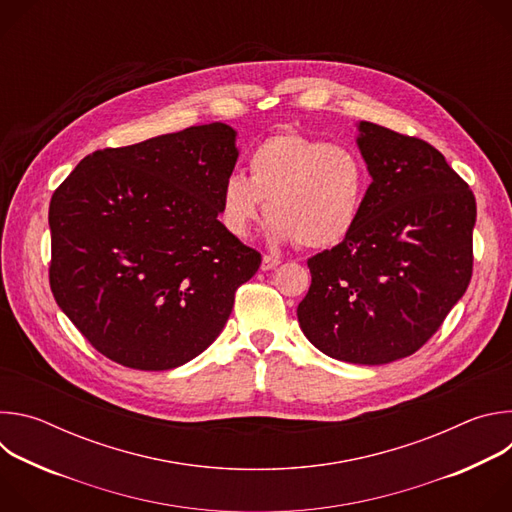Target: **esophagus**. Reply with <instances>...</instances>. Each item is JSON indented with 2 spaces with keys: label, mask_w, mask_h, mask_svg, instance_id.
Wrapping results in <instances>:
<instances>
[{
  "label": "esophagus",
  "mask_w": 512,
  "mask_h": 512,
  "mask_svg": "<svg viewBox=\"0 0 512 512\" xmlns=\"http://www.w3.org/2000/svg\"><path fill=\"white\" fill-rule=\"evenodd\" d=\"M279 263H281V261H279L277 257L265 255V257H263V261H261V269H263V271H269V269H275Z\"/></svg>",
  "instance_id": "1"
}]
</instances>
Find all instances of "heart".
Segmentation results:
<instances>
[{
  "instance_id": "1",
  "label": "heart",
  "mask_w": 512,
  "mask_h": 512,
  "mask_svg": "<svg viewBox=\"0 0 512 512\" xmlns=\"http://www.w3.org/2000/svg\"><path fill=\"white\" fill-rule=\"evenodd\" d=\"M249 178L227 176L218 218L235 239H249L267 210L273 241L328 249L356 227L369 190V170L348 145L298 131L263 139L249 156Z\"/></svg>"
}]
</instances>
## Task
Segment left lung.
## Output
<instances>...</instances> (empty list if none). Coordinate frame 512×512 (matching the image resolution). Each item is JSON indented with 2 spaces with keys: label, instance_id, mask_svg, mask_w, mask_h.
I'll return each mask as SVG.
<instances>
[{
  "label": "left lung",
  "instance_id": "left-lung-1",
  "mask_svg": "<svg viewBox=\"0 0 512 512\" xmlns=\"http://www.w3.org/2000/svg\"><path fill=\"white\" fill-rule=\"evenodd\" d=\"M360 154L373 182L354 231L308 259L298 306L306 338L354 364L417 352L472 279L476 198L433 145L362 121Z\"/></svg>",
  "mask_w": 512,
  "mask_h": 512
}]
</instances>
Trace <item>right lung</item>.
I'll list each match as a JSON object with an SVG mask.
<instances>
[{"label":"right lung","instance_id":"obj_1","mask_svg":"<svg viewBox=\"0 0 512 512\" xmlns=\"http://www.w3.org/2000/svg\"><path fill=\"white\" fill-rule=\"evenodd\" d=\"M237 156L229 125H196L97 150L54 190L50 289L109 360L176 369L225 328L261 265L218 221Z\"/></svg>","mask_w":512,"mask_h":512}]
</instances>
